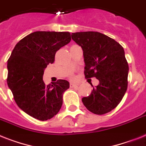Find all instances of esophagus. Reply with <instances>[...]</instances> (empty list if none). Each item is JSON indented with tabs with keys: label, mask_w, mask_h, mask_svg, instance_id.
<instances>
[{
	"label": "esophagus",
	"mask_w": 146,
	"mask_h": 146,
	"mask_svg": "<svg viewBox=\"0 0 146 146\" xmlns=\"http://www.w3.org/2000/svg\"><path fill=\"white\" fill-rule=\"evenodd\" d=\"M78 84H75V83H73V82H71L70 84V88H75V87H77L78 86Z\"/></svg>",
	"instance_id": "esophagus-1"
}]
</instances>
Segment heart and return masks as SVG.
<instances>
[{"instance_id": "b5f03b06", "label": "heart", "mask_w": 146, "mask_h": 146, "mask_svg": "<svg viewBox=\"0 0 146 146\" xmlns=\"http://www.w3.org/2000/svg\"><path fill=\"white\" fill-rule=\"evenodd\" d=\"M70 78H72V79H73V75H71V76H70Z\"/></svg>"}]
</instances>
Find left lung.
Segmentation results:
<instances>
[{"label":"left lung","mask_w":146,"mask_h":146,"mask_svg":"<svg viewBox=\"0 0 146 146\" xmlns=\"http://www.w3.org/2000/svg\"><path fill=\"white\" fill-rule=\"evenodd\" d=\"M73 39L83 50L85 79L100 82L91 94L82 99L84 106L96 115L114 110L127 88L129 67L124 48L118 42L96 31L76 32Z\"/></svg>","instance_id":"1"}]
</instances>
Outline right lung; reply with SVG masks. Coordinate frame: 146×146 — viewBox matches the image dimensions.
Returning <instances> with one entry per match:
<instances>
[{
	"instance_id": "right-lung-1",
	"label": "right lung",
	"mask_w": 146,
	"mask_h": 146,
	"mask_svg": "<svg viewBox=\"0 0 146 146\" xmlns=\"http://www.w3.org/2000/svg\"><path fill=\"white\" fill-rule=\"evenodd\" d=\"M71 40L69 32L36 31L20 40L7 61V85L18 106L33 118L46 121L59 112L63 94L70 87L64 79L46 85L44 69L55 53Z\"/></svg>"
}]
</instances>
